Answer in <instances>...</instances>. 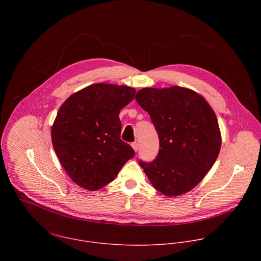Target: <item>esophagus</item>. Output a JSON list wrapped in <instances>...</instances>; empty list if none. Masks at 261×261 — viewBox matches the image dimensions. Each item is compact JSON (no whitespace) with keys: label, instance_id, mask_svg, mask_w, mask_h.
<instances>
[{"label":"esophagus","instance_id":"34e87169","mask_svg":"<svg viewBox=\"0 0 261 261\" xmlns=\"http://www.w3.org/2000/svg\"><path fill=\"white\" fill-rule=\"evenodd\" d=\"M132 148L134 149L135 151H138V149H139V144H138V143H133V144H132Z\"/></svg>","mask_w":261,"mask_h":261}]
</instances>
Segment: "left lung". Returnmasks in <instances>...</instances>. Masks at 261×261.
<instances>
[{"mask_svg":"<svg viewBox=\"0 0 261 261\" xmlns=\"http://www.w3.org/2000/svg\"><path fill=\"white\" fill-rule=\"evenodd\" d=\"M136 100L149 113L160 140L156 159L140 162L150 184L167 197L188 193L219 154L222 139L215 112L203 95L177 85L143 88Z\"/></svg>","mask_w":261,"mask_h":261,"instance_id":"obj_1","label":"left lung"}]
</instances>
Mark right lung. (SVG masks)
Here are the masks:
<instances>
[{
  "mask_svg": "<svg viewBox=\"0 0 261 261\" xmlns=\"http://www.w3.org/2000/svg\"><path fill=\"white\" fill-rule=\"evenodd\" d=\"M126 85L94 83L71 94L51 128L54 150L70 179L88 191L110 184L135 155L120 140L118 114L135 97Z\"/></svg>",
  "mask_w": 261,
  "mask_h": 261,
  "instance_id": "obj_1",
  "label": "right lung"
}]
</instances>
